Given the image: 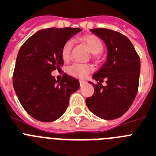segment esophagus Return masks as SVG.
<instances>
[{"mask_svg": "<svg viewBox=\"0 0 156 156\" xmlns=\"http://www.w3.org/2000/svg\"><path fill=\"white\" fill-rule=\"evenodd\" d=\"M79 83H80V86H85V85H86V81H84V80H80Z\"/></svg>", "mask_w": 156, "mask_h": 156, "instance_id": "esophagus-1", "label": "esophagus"}]
</instances>
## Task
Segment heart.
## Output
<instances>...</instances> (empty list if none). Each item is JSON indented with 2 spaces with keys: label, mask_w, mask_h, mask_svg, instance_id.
<instances>
[{
  "label": "heart",
  "mask_w": 156,
  "mask_h": 156,
  "mask_svg": "<svg viewBox=\"0 0 156 156\" xmlns=\"http://www.w3.org/2000/svg\"><path fill=\"white\" fill-rule=\"evenodd\" d=\"M80 41L88 47L89 51L96 54L95 56L99 58L101 56V52L104 49V43L98 36L95 34H86L82 36ZM72 48V41H67L63 44L61 49L62 59L64 61L70 59V52ZM93 70V67L90 64L86 63H74L68 67L67 71L70 75L78 78H85L88 74Z\"/></svg>",
  "instance_id": "b5f03b06"
}]
</instances>
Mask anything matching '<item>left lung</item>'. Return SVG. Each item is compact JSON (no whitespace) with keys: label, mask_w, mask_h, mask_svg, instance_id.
Instances as JSON below:
<instances>
[{"label":"left lung","mask_w":156,"mask_h":156,"mask_svg":"<svg viewBox=\"0 0 156 156\" xmlns=\"http://www.w3.org/2000/svg\"><path fill=\"white\" fill-rule=\"evenodd\" d=\"M104 41L108 58L93 74L94 93L86 99L89 109L98 117L110 120L121 117L128 111L136 96L140 71V56L125 35L105 28L90 30ZM106 79L107 86L101 82Z\"/></svg>","instance_id":"1"}]
</instances>
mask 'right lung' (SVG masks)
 <instances>
[{"label":"right lung","instance_id":"obj_1","mask_svg":"<svg viewBox=\"0 0 156 156\" xmlns=\"http://www.w3.org/2000/svg\"><path fill=\"white\" fill-rule=\"evenodd\" d=\"M79 28L41 30L21 46L13 72V87L24 110L41 122L56 120L66 112L70 95L79 89L76 78L64 73L56 81L51 72L63 65L61 49Z\"/></svg>","mask_w":156,"mask_h":156}]
</instances>
